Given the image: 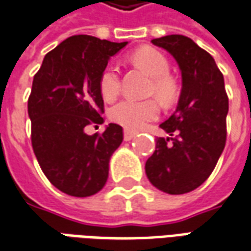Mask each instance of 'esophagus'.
I'll return each mask as SVG.
<instances>
[{
	"mask_svg": "<svg viewBox=\"0 0 251 251\" xmlns=\"http://www.w3.org/2000/svg\"><path fill=\"white\" fill-rule=\"evenodd\" d=\"M134 137H136V131H131L125 129V131H124V138H125V141H130L131 138H134Z\"/></svg>",
	"mask_w": 251,
	"mask_h": 251,
	"instance_id": "1",
	"label": "esophagus"
}]
</instances>
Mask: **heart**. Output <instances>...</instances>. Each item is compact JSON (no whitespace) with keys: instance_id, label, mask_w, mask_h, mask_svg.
<instances>
[{"instance_id":"obj_1","label":"heart","mask_w":251,"mask_h":251,"mask_svg":"<svg viewBox=\"0 0 251 251\" xmlns=\"http://www.w3.org/2000/svg\"><path fill=\"white\" fill-rule=\"evenodd\" d=\"M130 62L152 77L150 95L156 96L163 104H171L178 98V81L170 75V62L162 51L153 47H141L131 54ZM99 88L103 98L107 100L120 94L121 76L114 65H107L101 71ZM108 115L114 122L137 130L159 115V106L153 99L143 101L124 99L110 108Z\"/></svg>"}]
</instances>
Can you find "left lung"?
Instances as JSON below:
<instances>
[{"label": "left lung", "mask_w": 251, "mask_h": 251, "mask_svg": "<svg viewBox=\"0 0 251 251\" xmlns=\"http://www.w3.org/2000/svg\"><path fill=\"white\" fill-rule=\"evenodd\" d=\"M152 43L176 59L182 92L175 113L160 125L170 137H157L145 173L159 190L185 194L209 178L226 147L228 96L215 59L190 38L167 35Z\"/></svg>", "instance_id": "8db88e82"}]
</instances>
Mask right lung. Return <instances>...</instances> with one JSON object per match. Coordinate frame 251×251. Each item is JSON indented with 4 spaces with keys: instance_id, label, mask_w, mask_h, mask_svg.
<instances>
[{
    "instance_id": "add662e5",
    "label": "right lung",
    "mask_w": 251,
    "mask_h": 251,
    "mask_svg": "<svg viewBox=\"0 0 251 251\" xmlns=\"http://www.w3.org/2000/svg\"><path fill=\"white\" fill-rule=\"evenodd\" d=\"M126 45L75 35L47 52L34 76L28 98L32 148L47 179L69 196L88 197L104 186L110 157L124 140L117 124L92 136L85 127L104 122L100 73Z\"/></svg>"
}]
</instances>
